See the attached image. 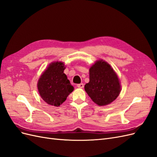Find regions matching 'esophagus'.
Here are the masks:
<instances>
[{
	"instance_id": "obj_1",
	"label": "esophagus",
	"mask_w": 157,
	"mask_h": 157,
	"mask_svg": "<svg viewBox=\"0 0 157 157\" xmlns=\"http://www.w3.org/2000/svg\"><path fill=\"white\" fill-rule=\"evenodd\" d=\"M77 87L79 88H82L84 87V84L83 83H80L77 84Z\"/></svg>"
}]
</instances>
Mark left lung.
I'll list each match as a JSON object with an SVG mask.
<instances>
[{"label":"left lung","instance_id":"left-lung-1","mask_svg":"<svg viewBox=\"0 0 157 157\" xmlns=\"http://www.w3.org/2000/svg\"><path fill=\"white\" fill-rule=\"evenodd\" d=\"M84 89L94 103L103 106L115 100L121 92V85L110 65L99 60L90 67V81Z\"/></svg>","mask_w":157,"mask_h":157}]
</instances>
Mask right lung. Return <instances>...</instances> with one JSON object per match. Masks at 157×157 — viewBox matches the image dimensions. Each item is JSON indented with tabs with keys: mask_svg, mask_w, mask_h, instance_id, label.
<instances>
[{
	"mask_svg": "<svg viewBox=\"0 0 157 157\" xmlns=\"http://www.w3.org/2000/svg\"><path fill=\"white\" fill-rule=\"evenodd\" d=\"M64 69L63 63H52L38 82L37 87L41 98L50 105L59 106L73 91V86L63 73Z\"/></svg>",
	"mask_w": 157,
	"mask_h": 157,
	"instance_id": "add662e5",
	"label": "right lung"
}]
</instances>
